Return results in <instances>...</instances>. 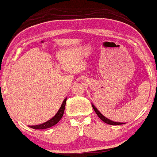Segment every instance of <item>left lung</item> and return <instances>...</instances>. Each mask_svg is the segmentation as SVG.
<instances>
[{
	"instance_id": "1",
	"label": "left lung",
	"mask_w": 157,
	"mask_h": 157,
	"mask_svg": "<svg viewBox=\"0 0 157 157\" xmlns=\"http://www.w3.org/2000/svg\"><path fill=\"white\" fill-rule=\"evenodd\" d=\"M92 107H93V108L94 109V111H95L96 113H97V115L98 116H99V118L101 119V121H103L104 122L106 123L107 124H109V125H121V124H124L125 123H121V122H116V121H111L108 119V118H106L105 116H104L102 114H101V113L99 112V110H98V109L94 105L92 104Z\"/></svg>"
}]
</instances>
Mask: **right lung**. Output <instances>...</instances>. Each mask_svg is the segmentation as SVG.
Returning a JSON list of instances; mask_svg holds the SVG:
<instances>
[{"mask_svg":"<svg viewBox=\"0 0 157 157\" xmlns=\"http://www.w3.org/2000/svg\"><path fill=\"white\" fill-rule=\"evenodd\" d=\"M67 98H65L63 100V103H62L61 106H60V109H58V111L55 115L54 117H52L51 119H50L48 121L45 123H43V124H39V125H34V126H29V127L32 128L33 129H48V128L52 127L54 125H56L58 121L61 119V118L63 117L64 109H65V106H66V101H67Z\"/></svg>","mask_w":157,"mask_h":157,"instance_id":"right-lung-1","label":"right lung"}]
</instances>
